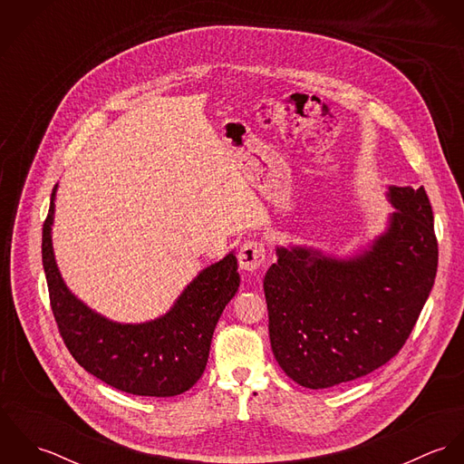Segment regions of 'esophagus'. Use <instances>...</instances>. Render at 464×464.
<instances>
[{"instance_id":"esophagus-1","label":"esophagus","mask_w":464,"mask_h":464,"mask_svg":"<svg viewBox=\"0 0 464 464\" xmlns=\"http://www.w3.org/2000/svg\"><path fill=\"white\" fill-rule=\"evenodd\" d=\"M239 267L245 271H257L266 263V248L263 241H246L237 256Z\"/></svg>"}]
</instances>
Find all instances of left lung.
I'll return each mask as SVG.
<instances>
[{
  "label": "left lung",
  "instance_id": "1",
  "mask_svg": "<svg viewBox=\"0 0 464 464\" xmlns=\"http://www.w3.org/2000/svg\"><path fill=\"white\" fill-rule=\"evenodd\" d=\"M386 195L397 210L359 256L276 246L265 276L269 341L280 368L304 388L325 390L386 364L430 295L438 241L427 193L390 186Z\"/></svg>",
  "mask_w": 464,
  "mask_h": 464
}]
</instances>
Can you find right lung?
<instances>
[{
	"instance_id": "obj_1",
	"label": "right lung",
	"mask_w": 464,
	"mask_h": 464,
	"mask_svg": "<svg viewBox=\"0 0 464 464\" xmlns=\"http://www.w3.org/2000/svg\"><path fill=\"white\" fill-rule=\"evenodd\" d=\"M57 186L43 227V266L59 332L74 361L105 384L139 397H175L198 382L218 320L239 287L234 252L199 271L173 307L151 322L118 324L78 300L52 245Z\"/></svg>"
}]
</instances>
